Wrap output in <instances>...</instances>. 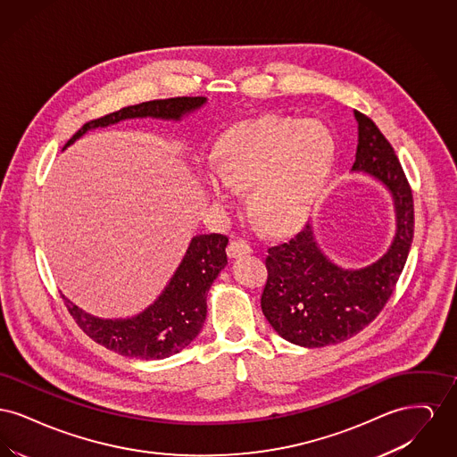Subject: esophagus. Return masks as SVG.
Instances as JSON below:
<instances>
[{
    "instance_id": "34e87169",
    "label": "esophagus",
    "mask_w": 457,
    "mask_h": 457,
    "mask_svg": "<svg viewBox=\"0 0 457 457\" xmlns=\"http://www.w3.org/2000/svg\"><path fill=\"white\" fill-rule=\"evenodd\" d=\"M250 252H252L250 245H248L246 241H243V239H233V241H229V245H228V255H229L231 259H237L239 255H246V253H250Z\"/></svg>"
}]
</instances>
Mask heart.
<instances>
[{"instance_id": "heart-1", "label": "heart", "mask_w": 457, "mask_h": 457, "mask_svg": "<svg viewBox=\"0 0 457 457\" xmlns=\"http://www.w3.org/2000/svg\"><path fill=\"white\" fill-rule=\"evenodd\" d=\"M334 137L319 120L263 116L226 131L216 144L218 176L205 181L218 204L248 190V211L262 228L283 235L302 226L326 190Z\"/></svg>"}]
</instances>
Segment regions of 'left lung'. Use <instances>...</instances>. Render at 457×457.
<instances>
[{
	"instance_id": "obj_1",
	"label": "left lung",
	"mask_w": 457,
	"mask_h": 457,
	"mask_svg": "<svg viewBox=\"0 0 457 457\" xmlns=\"http://www.w3.org/2000/svg\"><path fill=\"white\" fill-rule=\"evenodd\" d=\"M354 118L358 147L351 171L369 173L391 192L395 237L378 261L354 270L327 259L310 224L267 250L262 312L281 337L303 348L343 343L373 322L391 298L413 241V194L399 159L369 116L354 111Z\"/></svg>"
}]
</instances>
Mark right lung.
<instances>
[{"instance_id":"obj_1","label":"right lung","mask_w":457,"mask_h":457,"mask_svg":"<svg viewBox=\"0 0 457 457\" xmlns=\"http://www.w3.org/2000/svg\"><path fill=\"white\" fill-rule=\"evenodd\" d=\"M205 97H171L120 109L87 121L66 142L65 147L90 129L108 127L129 118L151 116L178 121L183 114L205 104ZM226 245L228 237L218 233L194 237L162 295L147 310L131 319H97L63 296L66 310L77 326L104 348L129 358H168L187 348L202 330L207 317V293L228 263Z\"/></svg>"}]
</instances>
